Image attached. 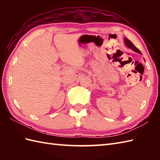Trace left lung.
<instances>
[{"mask_svg": "<svg viewBox=\"0 0 160 160\" xmlns=\"http://www.w3.org/2000/svg\"><path fill=\"white\" fill-rule=\"evenodd\" d=\"M124 42H125V45H127V47H128V48H130V49H131L132 50H133L134 52H138V53H140V54H142V53H141V52L140 50H139L136 47H135L133 44H132L130 40H128L127 38H124Z\"/></svg>", "mask_w": 160, "mask_h": 160, "instance_id": "obj_1", "label": "left lung"}]
</instances>
